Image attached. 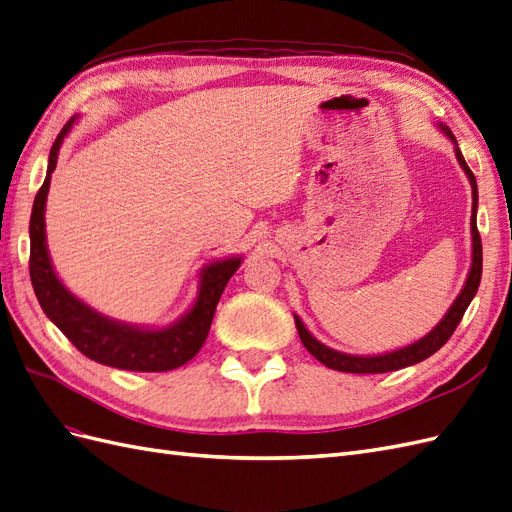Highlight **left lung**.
<instances>
[{
  "label": "left lung",
  "mask_w": 512,
  "mask_h": 512,
  "mask_svg": "<svg viewBox=\"0 0 512 512\" xmlns=\"http://www.w3.org/2000/svg\"><path fill=\"white\" fill-rule=\"evenodd\" d=\"M439 129L454 142L456 160H458V164H461V168L465 170V175H467V179L471 183V199H474V203H471V268H469V274H467V281L463 285V290H461V294L456 296V300L452 303V307L448 309V313H445V316L441 318V322L428 335H424L422 339H417V342L404 346V348L385 352V355L359 357V355H346V352L333 350L329 346H324L322 342H318V339L307 331V326L303 324V320H300L298 316H294L296 329H298V335H300V342H303V346L320 363H324L326 368L337 370V372H350V374H383V372H393V370L409 368V365H415L419 361H424L430 355H435V352L452 337L458 322H461V318H463V313L467 311V307L471 303V298H474L476 292H478L480 277H482V242H480V233H478V227H476V212H478L476 177L469 170L461 149H458V144H456V138H454L452 131L445 127V125H439Z\"/></svg>",
  "instance_id": "obj_1"
}]
</instances>
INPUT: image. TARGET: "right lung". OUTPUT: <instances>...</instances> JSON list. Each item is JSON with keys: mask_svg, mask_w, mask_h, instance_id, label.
Here are the masks:
<instances>
[{"mask_svg": "<svg viewBox=\"0 0 512 512\" xmlns=\"http://www.w3.org/2000/svg\"><path fill=\"white\" fill-rule=\"evenodd\" d=\"M75 121L77 116L62 127L54 147H51L47 177L41 190L36 192L32 207L30 279L34 294L45 316L88 359L129 372H168L181 368L205 344L218 300L235 270L240 268L242 257L216 259L203 266L199 274V294H196L194 305L177 322L164 326V329H149V326H134L112 320L71 294L58 279L54 266H51L45 233V205L60 147Z\"/></svg>", "mask_w": 512, "mask_h": 512, "instance_id": "right-lung-1", "label": "right lung"}]
</instances>
